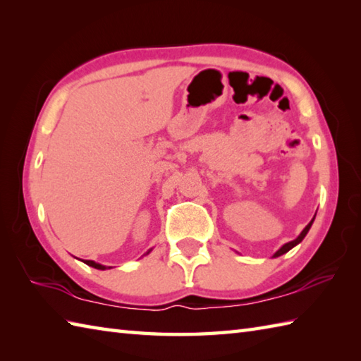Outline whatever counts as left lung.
<instances>
[{
	"label": "left lung",
	"instance_id": "8db88e82",
	"mask_svg": "<svg viewBox=\"0 0 361 361\" xmlns=\"http://www.w3.org/2000/svg\"><path fill=\"white\" fill-rule=\"evenodd\" d=\"M312 224H313V220L310 221V224H309L307 226H305V228L302 229V233H301V234H299V235L296 237V239H295V240H291V242L286 243V245H283V247H282L281 250H278V251H276V252H274V257H278V256L283 255V252H287L288 250H291V248H293V247H295V245H298L299 242H301V240L304 239V237H305V234H307V233H309V229H310Z\"/></svg>",
	"mask_w": 361,
	"mask_h": 361
}]
</instances>
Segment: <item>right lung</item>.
<instances>
[{
  "mask_svg": "<svg viewBox=\"0 0 361 361\" xmlns=\"http://www.w3.org/2000/svg\"><path fill=\"white\" fill-rule=\"evenodd\" d=\"M83 262H85L87 265H90V267H93V268H97V270H105V265H101V264H96V262H93V260H83ZM110 268V267H109Z\"/></svg>",
  "mask_w": 361,
  "mask_h": 361,
  "instance_id": "1",
  "label": "right lung"
}]
</instances>
